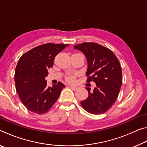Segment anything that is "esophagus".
<instances>
[{
  "label": "esophagus",
  "instance_id": "1",
  "mask_svg": "<svg viewBox=\"0 0 147 147\" xmlns=\"http://www.w3.org/2000/svg\"><path fill=\"white\" fill-rule=\"evenodd\" d=\"M69 88H70L71 89H73V90H74V91H76V90H77V89H78V87H76V86H69Z\"/></svg>",
  "mask_w": 147,
  "mask_h": 147
}]
</instances>
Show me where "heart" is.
<instances>
[{
	"mask_svg": "<svg viewBox=\"0 0 147 147\" xmlns=\"http://www.w3.org/2000/svg\"><path fill=\"white\" fill-rule=\"evenodd\" d=\"M66 80L69 82L73 83L75 80V76L74 75H68L66 77Z\"/></svg>",
	"mask_w": 147,
	"mask_h": 147,
	"instance_id": "heart-1",
	"label": "heart"
}]
</instances>
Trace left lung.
I'll return each instance as SVG.
<instances>
[{"label":"left lung","mask_w":147,"mask_h":147,"mask_svg":"<svg viewBox=\"0 0 147 147\" xmlns=\"http://www.w3.org/2000/svg\"><path fill=\"white\" fill-rule=\"evenodd\" d=\"M84 54L88 61L87 82H94L96 87L81 102L88 112L98 115L106 112L115 102L122 86V70L117 58L111 50L95 43L74 46Z\"/></svg>","instance_id":"8db88e82"}]
</instances>
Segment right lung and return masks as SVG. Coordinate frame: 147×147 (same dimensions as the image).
Wrapping results in <instances>:
<instances>
[{"label":"right lung","instance_id":"obj_1","mask_svg":"<svg viewBox=\"0 0 147 147\" xmlns=\"http://www.w3.org/2000/svg\"><path fill=\"white\" fill-rule=\"evenodd\" d=\"M69 45L47 43L26 52L19 59L15 72V84L19 97L32 112L48 111L58 100L65 87L58 82L47 86L45 77L53 67L55 56Z\"/></svg>","mask_w":147,"mask_h":147}]
</instances>
